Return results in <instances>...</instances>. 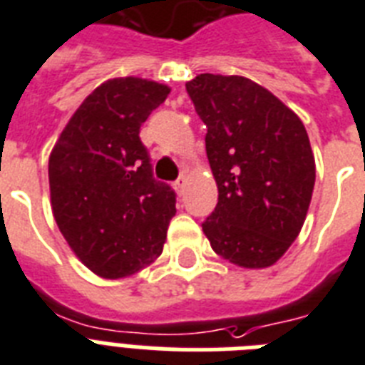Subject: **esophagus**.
<instances>
[{
	"mask_svg": "<svg viewBox=\"0 0 365 365\" xmlns=\"http://www.w3.org/2000/svg\"><path fill=\"white\" fill-rule=\"evenodd\" d=\"M175 190L179 192V196H182L186 190V175H180L179 179L175 180Z\"/></svg>",
	"mask_w": 365,
	"mask_h": 365,
	"instance_id": "1",
	"label": "esophagus"
}]
</instances>
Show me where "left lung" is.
Listing matches in <instances>:
<instances>
[{"label": "left lung", "mask_w": 365, "mask_h": 365, "mask_svg": "<svg viewBox=\"0 0 365 365\" xmlns=\"http://www.w3.org/2000/svg\"><path fill=\"white\" fill-rule=\"evenodd\" d=\"M186 92L207 126L218 203L201 224L232 264L269 267L298 237L314 188V156L298 115L260 84L203 73Z\"/></svg>", "instance_id": "1"}]
</instances>
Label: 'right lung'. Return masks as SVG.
<instances>
[{
  "label": "right lung",
  "instance_id": "add662e5",
  "mask_svg": "<svg viewBox=\"0 0 365 365\" xmlns=\"http://www.w3.org/2000/svg\"><path fill=\"white\" fill-rule=\"evenodd\" d=\"M169 94L137 77L107 81L83 101L48 160L52 212L73 252L103 279L162 255L175 192L154 179L139 130Z\"/></svg>",
  "mask_w": 365,
  "mask_h": 365
}]
</instances>
